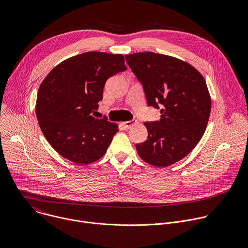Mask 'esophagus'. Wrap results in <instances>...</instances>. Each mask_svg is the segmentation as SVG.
<instances>
[{"instance_id": "1", "label": "esophagus", "mask_w": 248, "mask_h": 248, "mask_svg": "<svg viewBox=\"0 0 248 248\" xmlns=\"http://www.w3.org/2000/svg\"><path fill=\"white\" fill-rule=\"evenodd\" d=\"M134 124H136V121H127V122H124L123 123V125L125 127V128H129L130 126H132Z\"/></svg>"}]
</instances>
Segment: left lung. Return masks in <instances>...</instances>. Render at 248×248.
Listing matches in <instances>:
<instances>
[{"instance_id":"1","label":"left lung","mask_w":248,"mask_h":248,"mask_svg":"<svg viewBox=\"0 0 248 248\" xmlns=\"http://www.w3.org/2000/svg\"><path fill=\"white\" fill-rule=\"evenodd\" d=\"M142 84L148 106L161 119L146 122L148 137L136 144L139 157L155 167H168L197 145L207 126L211 98L206 81L191 64L153 52L124 56Z\"/></svg>"}]
</instances>
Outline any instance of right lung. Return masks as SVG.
<instances>
[{"label": "right lung", "mask_w": 248, "mask_h": 248, "mask_svg": "<svg viewBox=\"0 0 248 248\" xmlns=\"http://www.w3.org/2000/svg\"><path fill=\"white\" fill-rule=\"evenodd\" d=\"M125 69L121 54L86 52L59 63L42 81L35 110L44 136L61 156L79 165L104 156L118 125L93 115L106 81Z\"/></svg>", "instance_id": "right-lung-1"}]
</instances>
